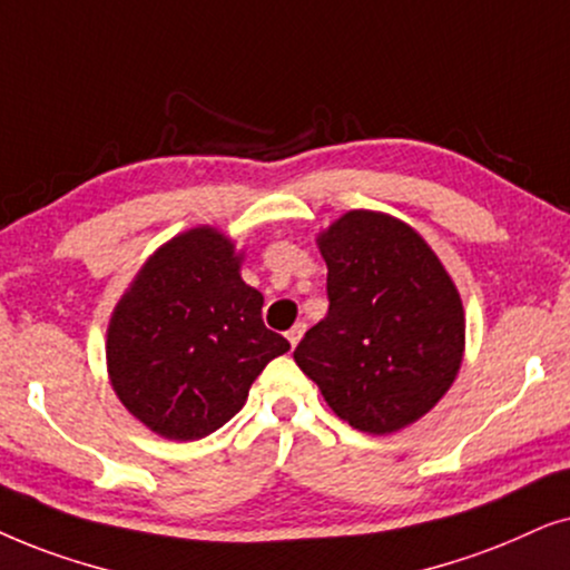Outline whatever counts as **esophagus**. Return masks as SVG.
<instances>
[{
	"mask_svg": "<svg viewBox=\"0 0 570 570\" xmlns=\"http://www.w3.org/2000/svg\"><path fill=\"white\" fill-rule=\"evenodd\" d=\"M302 333H305V323H297L289 333H286V338H289V344H292V346H297V344H299Z\"/></svg>",
	"mask_w": 570,
	"mask_h": 570,
	"instance_id": "esophagus-1",
	"label": "esophagus"
}]
</instances>
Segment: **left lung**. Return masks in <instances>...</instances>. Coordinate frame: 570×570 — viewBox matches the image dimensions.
<instances>
[{"mask_svg":"<svg viewBox=\"0 0 570 570\" xmlns=\"http://www.w3.org/2000/svg\"><path fill=\"white\" fill-rule=\"evenodd\" d=\"M317 247L331 305L294 362L354 430H404L459 375L466 323L456 284L412 226L377 210H348Z\"/></svg>","mask_w":570,"mask_h":570,"instance_id":"1","label":"left lung"}]
</instances>
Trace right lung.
I'll return each instance as SVG.
<instances>
[{"instance_id": "add662e5", "label": "right lung", "mask_w": 570, "mask_h": 570, "mask_svg": "<svg viewBox=\"0 0 570 570\" xmlns=\"http://www.w3.org/2000/svg\"><path fill=\"white\" fill-rule=\"evenodd\" d=\"M242 253L197 226L148 257L106 331V367L127 412L169 440H200L245 406L249 385L289 341L265 328Z\"/></svg>"}]
</instances>
